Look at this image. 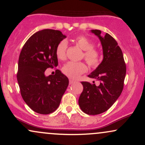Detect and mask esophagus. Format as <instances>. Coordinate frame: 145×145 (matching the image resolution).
<instances>
[{
	"instance_id": "1",
	"label": "esophagus",
	"mask_w": 145,
	"mask_h": 145,
	"mask_svg": "<svg viewBox=\"0 0 145 145\" xmlns=\"http://www.w3.org/2000/svg\"><path fill=\"white\" fill-rule=\"evenodd\" d=\"M75 82V81L74 80H69V84H74Z\"/></svg>"
}]
</instances>
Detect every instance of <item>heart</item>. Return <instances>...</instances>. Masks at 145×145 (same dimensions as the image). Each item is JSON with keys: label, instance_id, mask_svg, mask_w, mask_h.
<instances>
[{"label": "heart", "instance_id": "b5f03b06", "mask_svg": "<svg viewBox=\"0 0 145 145\" xmlns=\"http://www.w3.org/2000/svg\"><path fill=\"white\" fill-rule=\"evenodd\" d=\"M75 42L82 50L84 51V59L91 67L98 66L100 62L101 57L100 53L94 49L92 42L87 37L80 35L75 39ZM67 42L63 39L59 42L56 47V54L58 59L63 60L66 57ZM88 67L83 62L69 61L62 67V71L65 76L70 78H77L87 71Z\"/></svg>", "mask_w": 145, "mask_h": 145}]
</instances>
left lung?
<instances>
[{"instance_id": "left-lung-1", "label": "left lung", "mask_w": 145, "mask_h": 145, "mask_svg": "<svg viewBox=\"0 0 145 145\" xmlns=\"http://www.w3.org/2000/svg\"><path fill=\"white\" fill-rule=\"evenodd\" d=\"M101 42L103 60L88 77L100 81L96 86L88 82H81L84 89L78 104L84 113L96 115L108 110L121 94L126 76V64L121 49L108 33L101 35V31L91 30Z\"/></svg>"}]
</instances>
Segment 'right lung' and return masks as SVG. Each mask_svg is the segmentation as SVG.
Here are the masks:
<instances>
[{
	"label": "right lung",
	"mask_w": 145,
	"mask_h": 145,
	"mask_svg": "<svg viewBox=\"0 0 145 145\" xmlns=\"http://www.w3.org/2000/svg\"><path fill=\"white\" fill-rule=\"evenodd\" d=\"M66 38L60 31L43 29L27 40L20 54L16 74L22 98L37 113L49 114L59 107L69 80L61 71L46 76L47 68L58 65L56 49Z\"/></svg>",
	"instance_id": "add662e5"
}]
</instances>
